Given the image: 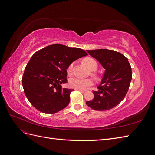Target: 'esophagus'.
I'll return each instance as SVG.
<instances>
[{
    "label": "esophagus",
    "instance_id": "obj_1",
    "mask_svg": "<svg viewBox=\"0 0 155 155\" xmlns=\"http://www.w3.org/2000/svg\"><path fill=\"white\" fill-rule=\"evenodd\" d=\"M75 90H76V91H80L81 92H85V90H81V89H75Z\"/></svg>",
    "mask_w": 155,
    "mask_h": 155
}]
</instances>
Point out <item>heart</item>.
<instances>
[{
  "instance_id": "1",
  "label": "heart",
  "mask_w": 155,
  "mask_h": 155,
  "mask_svg": "<svg viewBox=\"0 0 155 155\" xmlns=\"http://www.w3.org/2000/svg\"><path fill=\"white\" fill-rule=\"evenodd\" d=\"M83 63L86 67L91 70H95L97 68V64L96 61L91 58H87L83 61ZM74 63L70 64L67 68V73L68 75H71ZM93 84V80L91 78H80L78 77H73L70 79L69 85L70 87L75 89H81L85 90Z\"/></svg>"
}]
</instances>
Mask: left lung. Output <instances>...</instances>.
I'll return each instance as SVG.
<instances>
[{
	"label": "left lung",
	"mask_w": 155,
	"mask_h": 155,
	"mask_svg": "<svg viewBox=\"0 0 155 155\" xmlns=\"http://www.w3.org/2000/svg\"><path fill=\"white\" fill-rule=\"evenodd\" d=\"M105 69L94 99L86 102L96 110H107L118 105L127 92L132 79L128 59L118 51L107 49L87 50Z\"/></svg>",
	"instance_id": "left-lung-1"
}]
</instances>
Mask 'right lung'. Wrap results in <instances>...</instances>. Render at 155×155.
I'll use <instances>...</instances> for the list:
<instances>
[{
    "label": "right lung",
    "mask_w": 155,
    "mask_h": 155,
    "mask_svg": "<svg viewBox=\"0 0 155 155\" xmlns=\"http://www.w3.org/2000/svg\"><path fill=\"white\" fill-rule=\"evenodd\" d=\"M85 50L54 44L32 55L22 76V87L27 99L36 109L54 114L64 109L73 89L63 88L67 83V69L75 60L87 55Z\"/></svg>",
    "instance_id": "right-lung-1"
}]
</instances>
